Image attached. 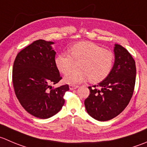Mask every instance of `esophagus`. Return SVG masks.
Here are the masks:
<instances>
[{
    "label": "esophagus",
    "mask_w": 147,
    "mask_h": 147,
    "mask_svg": "<svg viewBox=\"0 0 147 147\" xmlns=\"http://www.w3.org/2000/svg\"><path fill=\"white\" fill-rule=\"evenodd\" d=\"M69 88L70 90H75L76 88H78V85H69Z\"/></svg>",
    "instance_id": "1"
}]
</instances>
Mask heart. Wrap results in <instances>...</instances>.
<instances>
[{"label": "heart", "mask_w": 147, "mask_h": 147, "mask_svg": "<svg viewBox=\"0 0 147 147\" xmlns=\"http://www.w3.org/2000/svg\"><path fill=\"white\" fill-rule=\"evenodd\" d=\"M68 52H62L55 57V65L63 74L71 69L74 61H80L79 69L65 75L64 80L68 84L79 83L88 79L92 83H98L108 77L113 67V52L93 42H77L68 48Z\"/></svg>", "instance_id": "1"}]
</instances>
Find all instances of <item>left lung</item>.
I'll return each mask as SVG.
<instances>
[{"instance_id": "left-lung-1", "label": "left lung", "mask_w": 147, "mask_h": 147, "mask_svg": "<svg viewBox=\"0 0 147 147\" xmlns=\"http://www.w3.org/2000/svg\"><path fill=\"white\" fill-rule=\"evenodd\" d=\"M115 62L106 78L93 88L88 87L85 100L88 114L100 121L111 120L120 114L130 102L136 82V65L131 54L115 45Z\"/></svg>"}]
</instances>
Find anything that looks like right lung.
I'll list each match as a JSON object with an SVG mask.
<instances>
[{"label": "right lung", "mask_w": 147, "mask_h": 147, "mask_svg": "<svg viewBox=\"0 0 147 147\" xmlns=\"http://www.w3.org/2000/svg\"><path fill=\"white\" fill-rule=\"evenodd\" d=\"M54 42L39 39L19 52L13 67L15 94L23 108L39 119H48L61 110L69 85L54 88L62 79L55 65Z\"/></svg>", "instance_id": "right-lung-1"}]
</instances>
